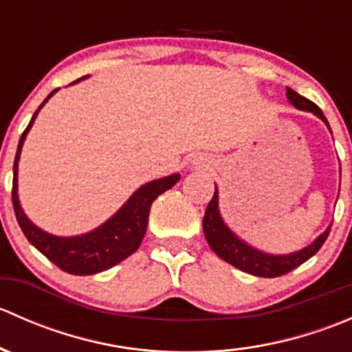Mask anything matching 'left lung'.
Wrapping results in <instances>:
<instances>
[{
    "instance_id": "left-lung-1",
    "label": "left lung",
    "mask_w": 352,
    "mask_h": 352,
    "mask_svg": "<svg viewBox=\"0 0 352 352\" xmlns=\"http://www.w3.org/2000/svg\"><path fill=\"white\" fill-rule=\"evenodd\" d=\"M286 97L291 104L296 109L308 110V112H314L315 116L320 117L327 127L330 129L327 119H325L324 112L318 107L317 104H314L308 98L301 97L300 94H296L291 88H286ZM202 230H204V236L208 240L209 247L212 248L218 257H221L223 261L228 262V264L235 265L240 271L248 272V274L258 276V278H278V276L287 274L293 269H296L298 265H301L303 262H307L308 258L314 257L320 247L327 240L330 233V226L315 240L314 243L308 245L307 248L300 252H294L289 255H267L264 252H258L255 248L248 247L247 243L242 240L236 239L226 225L223 223L221 216L218 211V190L214 189V196L209 201L208 208H206L204 219H202Z\"/></svg>"
}]
</instances>
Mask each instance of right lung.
<instances>
[{
  "label": "right lung",
  "instance_id": "add662e5",
  "mask_svg": "<svg viewBox=\"0 0 352 352\" xmlns=\"http://www.w3.org/2000/svg\"><path fill=\"white\" fill-rule=\"evenodd\" d=\"M76 81H74V83H76ZM56 91H58V88H56L54 91H51V94L47 95V98L38 105V109L35 110V113L32 116L27 129L23 131L22 138H20L19 141L15 165H13V209H15L16 221H19L20 228H22L23 235L27 236L28 242L34 245L41 254H44L52 264H56L59 269L69 272V274H97V272L107 271V269L117 265L119 262H122L124 258H127L131 254H134V252L140 248V245L144 239V233H146L151 204H153V201L160 196V194L172 189V187L179 182L180 175L175 173V175L163 177V179L160 180L144 184V186L140 187V189L129 197V201L117 211V214H113L107 223H104V225L100 226V228L87 233V235L61 239V236H54L42 232L41 228H37V226L23 214L22 208H20L19 196H16V172H19L16 166H19L20 150H22V144L28 129H30L32 124H34L35 117H37L42 105H44Z\"/></svg>",
  "mask_w": 352,
  "mask_h": 352
}]
</instances>
